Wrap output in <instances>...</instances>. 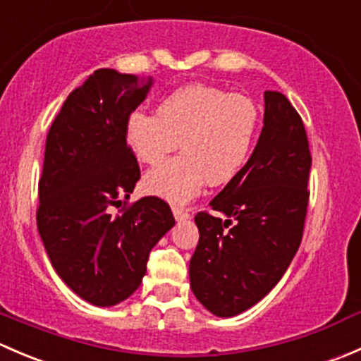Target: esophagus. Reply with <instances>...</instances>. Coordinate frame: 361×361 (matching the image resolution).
<instances>
[{
	"label": "esophagus",
	"mask_w": 361,
	"mask_h": 361,
	"mask_svg": "<svg viewBox=\"0 0 361 361\" xmlns=\"http://www.w3.org/2000/svg\"><path fill=\"white\" fill-rule=\"evenodd\" d=\"M173 214L176 220H187V218L190 216L187 209H183V207H178V206H173Z\"/></svg>",
	"instance_id": "1"
}]
</instances>
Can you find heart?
<instances>
[{"instance_id": "heart-1", "label": "heart", "mask_w": 361, "mask_h": 361, "mask_svg": "<svg viewBox=\"0 0 361 361\" xmlns=\"http://www.w3.org/2000/svg\"><path fill=\"white\" fill-rule=\"evenodd\" d=\"M260 129L253 99L211 85L181 87L159 103L155 115L134 110L126 120V143L141 164L155 166L176 148L181 155L150 171L147 194L183 204L202 185H225L245 167Z\"/></svg>"}]
</instances>
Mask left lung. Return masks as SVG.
<instances>
[{"instance_id": "left-lung-1", "label": "left lung", "mask_w": 361, "mask_h": 361, "mask_svg": "<svg viewBox=\"0 0 361 361\" xmlns=\"http://www.w3.org/2000/svg\"><path fill=\"white\" fill-rule=\"evenodd\" d=\"M264 97V129L248 162L209 202L213 213L195 214L190 288L221 318L241 314L278 285L307 214L312 159L304 122L281 92Z\"/></svg>"}]
</instances>
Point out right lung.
<instances>
[{
    "label": "right lung",
    "mask_w": 361,
    "mask_h": 361,
    "mask_svg": "<svg viewBox=\"0 0 361 361\" xmlns=\"http://www.w3.org/2000/svg\"><path fill=\"white\" fill-rule=\"evenodd\" d=\"M150 87L152 78L97 69L69 94L47 134L38 232L59 278L99 307L140 288L148 255L174 225L162 199L126 202L141 173L123 129Z\"/></svg>",
    "instance_id": "obj_1"
}]
</instances>
